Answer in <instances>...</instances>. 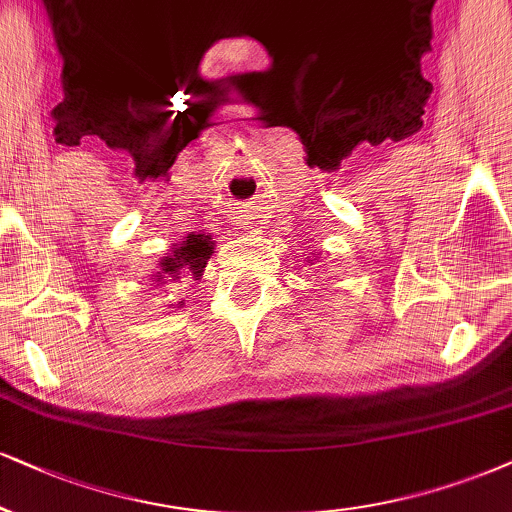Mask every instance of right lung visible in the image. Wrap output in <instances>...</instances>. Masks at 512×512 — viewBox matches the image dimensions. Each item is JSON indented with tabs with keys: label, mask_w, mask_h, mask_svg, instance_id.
Returning a JSON list of instances; mask_svg holds the SVG:
<instances>
[{
	"label": "right lung",
	"mask_w": 512,
	"mask_h": 512,
	"mask_svg": "<svg viewBox=\"0 0 512 512\" xmlns=\"http://www.w3.org/2000/svg\"><path fill=\"white\" fill-rule=\"evenodd\" d=\"M213 254L211 237L206 235H189L187 242L178 246L170 256H163L159 263L161 273H156V282H178L180 277H201L206 268V261ZM182 306V301H180Z\"/></svg>",
	"instance_id": "obj_1"
}]
</instances>
